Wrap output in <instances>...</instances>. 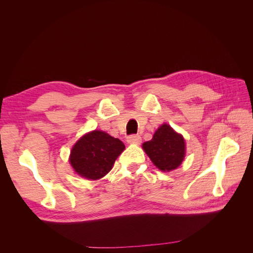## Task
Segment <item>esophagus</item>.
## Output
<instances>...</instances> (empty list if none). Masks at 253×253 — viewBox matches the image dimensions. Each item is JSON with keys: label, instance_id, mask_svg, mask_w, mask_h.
<instances>
[{"label": "esophagus", "instance_id": "1", "mask_svg": "<svg viewBox=\"0 0 253 253\" xmlns=\"http://www.w3.org/2000/svg\"><path fill=\"white\" fill-rule=\"evenodd\" d=\"M126 141L128 143H140L141 142V137L139 135H129L127 137Z\"/></svg>", "mask_w": 253, "mask_h": 253}]
</instances>
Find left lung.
<instances>
[{"label":"left lung","mask_w":253,"mask_h":253,"mask_svg":"<svg viewBox=\"0 0 253 253\" xmlns=\"http://www.w3.org/2000/svg\"><path fill=\"white\" fill-rule=\"evenodd\" d=\"M142 148L159 170L171 171L183 160L186 144L182 136L176 133L168 125H163L150 141L144 142Z\"/></svg>","instance_id":"1"}]
</instances>
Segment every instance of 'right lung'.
Wrapping results in <instances>:
<instances>
[{"label":"right lung","instance_id":"obj_1","mask_svg":"<svg viewBox=\"0 0 253 253\" xmlns=\"http://www.w3.org/2000/svg\"><path fill=\"white\" fill-rule=\"evenodd\" d=\"M118 138L101 131H93L82 136L71 152L72 167L82 177L99 179L108 174L115 160L125 150Z\"/></svg>","mask_w":253,"mask_h":253}]
</instances>
